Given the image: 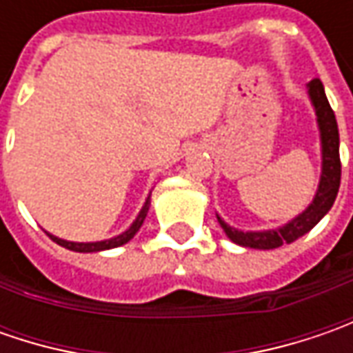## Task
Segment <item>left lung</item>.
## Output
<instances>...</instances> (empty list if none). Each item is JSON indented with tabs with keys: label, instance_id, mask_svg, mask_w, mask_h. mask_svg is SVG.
I'll return each mask as SVG.
<instances>
[{
	"label": "left lung",
	"instance_id": "left-lung-1",
	"mask_svg": "<svg viewBox=\"0 0 353 353\" xmlns=\"http://www.w3.org/2000/svg\"><path fill=\"white\" fill-rule=\"evenodd\" d=\"M308 96L316 112V121L320 129V145H322V174H320L319 190L312 198L303 214L292 218L289 224L281 225L277 230H265V232H241L232 225H228L218 216V222L234 243L241 248L251 250H275L283 243H292L294 239L308 234L320 220L332 208L338 188H340V176H342V165H340V135H338V123L334 116L332 108L328 103L324 86L319 78L308 82Z\"/></svg>",
	"mask_w": 353,
	"mask_h": 353
}]
</instances>
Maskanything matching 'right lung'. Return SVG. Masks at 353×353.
Instances as JSON below:
<instances>
[{
  "instance_id": "1",
  "label": "right lung",
  "mask_w": 353,
  "mask_h": 353,
  "mask_svg": "<svg viewBox=\"0 0 353 353\" xmlns=\"http://www.w3.org/2000/svg\"><path fill=\"white\" fill-rule=\"evenodd\" d=\"M149 204H151V194H149V196H147V200H145V204H143L139 216L135 218V222L129 225L123 234L112 237V239H103V241H90V243H78V241H66V239H61V237L52 236V234H48V237H50L52 241H57V243H59V245H62V248H66V250H70V251H80V253H94V251H103V250H112V248H119V245L128 243L129 239H131V237L139 232V228L143 225V220L147 218Z\"/></svg>"
}]
</instances>
